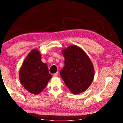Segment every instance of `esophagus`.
<instances>
[{
	"label": "esophagus",
	"instance_id": "34e87169",
	"mask_svg": "<svg viewBox=\"0 0 123 123\" xmlns=\"http://www.w3.org/2000/svg\"><path fill=\"white\" fill-rule=\"evenodd\" d=\"M57 74H58V72H56V73H55V74H53V76H54V77L57 76Z\"/></svg>",
	"mask_w": 123,
	"mask_h": 123
}]
</instances>
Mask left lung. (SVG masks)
<instances>
[{
    "instance_id": "8db88e82",
    "label": "left lung",
    "mask_w": 123,
    "mask_h": 123,
    "mask_svg": "<svg viewBox=\"0 0 123 123\" xmlns=\"http://www.w3.org/2000/svg\"><path fill=\"white\" fill-rule=\"evenodd\" d=\"M64 57V67L60 75L66 86L74 94L88 89L93 80L94 69L87 54L75 45L62 50Z\"/></svg>"
}]
</instances>
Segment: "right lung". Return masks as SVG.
<instances>
[{
  "label": "right lung",
  "instance_id": "right-lung-1",
  "mask_svg": "<svg viewBox=\"0 0 123 123\" xmlns=\"http://www.w3.org/2000/svg\"><path fill=\"white\" fill-rule=\"evenodd\" d=\"M47 64L41 61V54L37 49L28 54L19 70L20 82L25 89L34 94H38L51 78Z\"/></svg>",
  "mask_w": 123,
  "mask_h": 123
}]
</instances>
